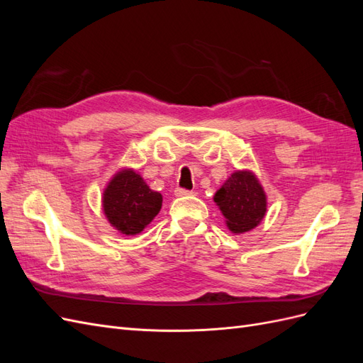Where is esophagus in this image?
I'll list each match as a JSON object with an SVG mask.
<instances>
[{
	"label": "esophagus",
	"instance_id": "obj_1",
	"mask_svg": "<svg viewBox=\"0 0 363 363\" xmlns=\"http://www.w3.org/2000/svg\"><path fill=\"white\" fill-rule=\"evenodd\" d=\"M174 194L177 196H189V195H194L192 191H186V189H182V188H177L174 191Z\"/></svg>",
	"mask_w": 363,
	"mask_h": 363
}]
</instances>
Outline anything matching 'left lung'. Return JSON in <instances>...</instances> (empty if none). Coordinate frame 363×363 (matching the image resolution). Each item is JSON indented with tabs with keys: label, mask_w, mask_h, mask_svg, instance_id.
I'll list each match as a JSON object with an SVG mask.
<instances>
[{
	"label": "left lung",
	"mask_w": 363,
	"mask_h": 363,
	"mask_svg": "<svg viewBox=\"0 0 363 363\" xmlns=\"http://www.w3.org/2000/svg\"><path fill=\"white\" fill-rule=\"evenodd\" d=\"M213 201L225 218V225L235 235L256 228L267 215L268 201L256 174L238 169L213 195Z\"/></svg>",
	"instance_id": "obj_1"
}]
</instances>
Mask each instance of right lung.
<instances>
[{
  "label": "right lung",
  "instance_id": "right-lung-1",
  "mask_svg": "<svg viewBox=\"0 0 363 363\" xmlns=\"http://www.w3.org/2000/svg\"><path fill=\"white\" fill-rule=\"evenodd\" d=\"M162 194L150 186L135 169H119L107 183L101 196L104 216L125 236L139 235L162 208Z\"/></svg>",
  "mask_w": 363,
  "mask_h": 363
}]
</instances>
